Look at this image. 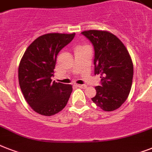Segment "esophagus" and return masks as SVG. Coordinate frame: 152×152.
Segmentation results:
<instances>
[{"mask_svg":"<svg viewBox=\"0 0 152 152\" xmlns=\"http://www.w3.org/2000/svg\"><path fill=\"white\" fill-rule=\"evenodd\" d=\"M77 87H78V88H83V89H85L86 88H87V86L86 85H84V84H77Z\"/></svg>","mask_w":152,"mask_h":152,"instance_id":"34e87169","label":"esophagus"}]
</instances>
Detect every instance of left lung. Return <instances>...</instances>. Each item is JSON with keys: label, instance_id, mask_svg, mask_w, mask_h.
Returning <instances> with one entry per match:
<instances>
[{"label": "left lung", "instance_id": "obj_1", "mask_svg": "<svg viewBox=\"0 0 152 152\" xmlns=\"http://www.w3.org/2000/svg\"><path fill=\"white\" fill-rule=\"evenodd\" d=\"M95 50V74H99L101 85L95 87L91 99L104 111L118 109L129 95L133 77V64L125 45L118 37L106 31L82 32Z\"/></svg>", "mask_w": 152, "mask_h": 152}]
</instances>
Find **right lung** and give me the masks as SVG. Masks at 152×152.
<instances>
[{"label": "right lung", "mask_w": 152, "mask_h": 152, "mask_svg": "<svg viewBox=\"0 0 152 152\" xmlns=\"http://www.w3.org/2000/svg\"><path fill=\"white\" fill-rule=\"evenodd\" d=\"M75 37L72 34L50 33L37 38L25 51L18 70L20 89L36 113L54 115L62 110L72 91L70 84L51 82L57 56Z\"/></svg>", "instance_id": "right-lung-1"}]
</instances>
